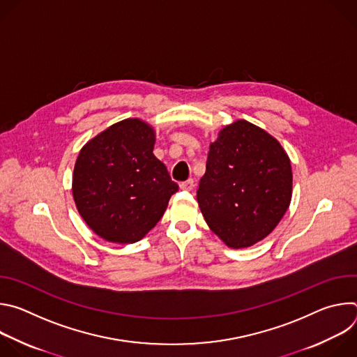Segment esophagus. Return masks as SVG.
Listing matches in <instances>:
<instances>
[{
    "label": "esophagus",
    "mask_w": 357,
    "mask_h": 357,
    "mask_svg": "<svg viewBox=\"0 0 357 357\" xmlns=\"http://www.w3.org/2000/svg\"><path fill=\"white\" fill-rule=\"evenodd\" d=\"M179 186H181L182 190H192L193 186H195V183H193V179H188V181H185V182H181Z\"/></svg>",
    "instance_id": "obj_1"
}]
</instances>
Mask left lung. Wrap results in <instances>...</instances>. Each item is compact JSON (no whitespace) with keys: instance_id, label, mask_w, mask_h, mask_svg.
<instances>
[{"instance_id":"1","label":"left lung","mask_w":357,"mask_h":357,"mask_svg":"<svg viewBox=\"0 0 357 357\" xmlns=\"http://www.w3.org/2000/svg\"><path fill=\"white\" fill-rule=\"evenodd\" d=\"M291 195L289 158L260 127L238 120L211 144L196 199L211 230L229 247H250L267 237Z\"/></svg>"}]
</instances>
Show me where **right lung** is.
Masks as SVG:
<instances>
[{"instance_id": "right-lung-1", "label": "right lung", "mask_w": 357, "mask_h": 357, "mask_svg": "<svg viewBox=\"0 0 357 357\" xmlns=\"http://www.w3.org/2000/svg\"><path fill=\"white\" fill-rule=\"evenodd\" d=\"M155 134L127 119L90 139L79 152L73 197L87 226L112 243H135L162 218L178 192L167 167L152 154Z\"/></svg>"}]
</instances>
